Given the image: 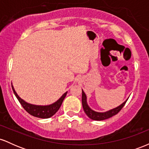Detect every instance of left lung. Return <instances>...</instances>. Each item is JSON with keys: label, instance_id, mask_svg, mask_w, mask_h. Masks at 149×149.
<instances>
[{"label": "left lung", "instance_id": "obj_1", "mask_svg": "<svg viewBox=\"0 0 149 149\" xmlns=\"http://www.w3.org/2000/svg\"><path fill=\"white\" fill-rule=\"evenodd\" d=\"M127 101V100H126L124 103H123L121 105H120L119 107H116L113 109H111V110L109 111L104 113L96 112L95 111L92 110V109L89 107L88 104H87L86 95H85L84 91L82 90V104H83V110H84L86 115L88 116L90 119L94 120H103L108 119L109 118L112 117V116L116 115V114L118 112H120V111L123 108Z\"/></svg>", "mask_w": 149, "mask_h": 149}]
</instances>
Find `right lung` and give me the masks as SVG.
<instances>
[{
    "label": "right lung",
    "instance_id": "right-lung-1",
    "mask_svg": "<svg viewBox=\"0 0 149 149\" xmlns=\"http://www.w3.org/2000/svg\"><path fill=\"white\" fill-rule=\"evenodd\" d=\"M12 88H13L15 96L17 98V100H19V103L21 104L22 107L25 109L26 111H27L30 115L33 116L34 117L40 118H49L54 116V114L57 113V111L59 109L63 101L64 100L65 97H66V94H67V92H65L59 100L57 101L55 103L51 104V105L36 106L26 103L25 101L22 100V99L18 96L17 92H15L13 85H12Z\"/></svg>",
    "mask_w": 149,
    "mask_h": 149
}]
</instances>
